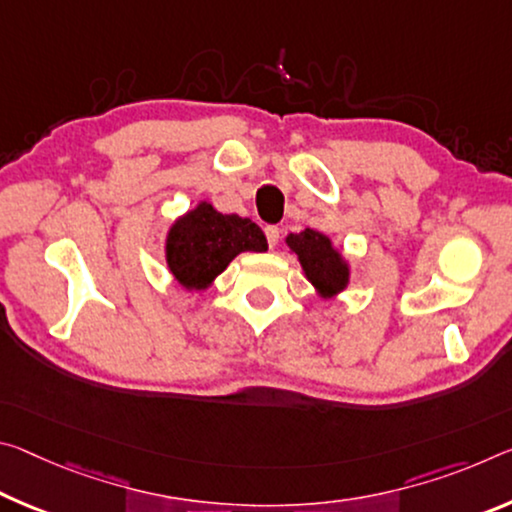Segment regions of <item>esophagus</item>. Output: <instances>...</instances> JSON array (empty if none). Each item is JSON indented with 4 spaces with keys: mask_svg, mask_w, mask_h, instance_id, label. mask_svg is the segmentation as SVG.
I'll use <instances>...</instances> for the list:
<instances>
[{
    "mask_svg": "<svg viewBox=\"0 0 512 512\" xmlns=\"http://www.w3.org/2000/svg\"><path fill=\"white\" fill-rule=\"evenodd\" d=\"M264 234H266V241H269L271 248L280 241V227L278 225H266L264 227Z\"/></svg>",
    "mask_w": 512,
    "mask_h": 512,
    "instance_id": "1",
    "label": "esophagus"
}]
</instances>
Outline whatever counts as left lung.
Listing matches in <instances>:
<instances>
[{
	"label": "left lung",
	"instance_id": "8db88e82",
	"mask_svg": "<svg viewBox=\"0 0 512 512\" xmlns=\"http://www.w3.org/2000/svg\"><path fill=\"white\" fill-rule=\"evenodd\" d=\"M289 248L298 255L307 280L321 291L323 296H332L342 291L348 282V269L342 255L332 248L328 237L307 227L300 234H289Z\"/></svg>",
	"mask_w": 512,
	"mask_h": 512
}]
</instances>
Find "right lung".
<instances>
[{
	"label": "right lung",
	"instance_id": "right-lung-1",
	"mask_svg": "<svg viewBox=\"0 0 512 512\" xmlns=\"http://www.w3.org/2000/svg\"><path fill=\"white\" fill-rule=\"evenodd\" d=\"M243 250H266L264 232L250 218L221 214L212 205L180 218L166 241L170 273L189 289H205Z\"/></svg>",
	"mask_w": 512,
	"mask_h": 512
}]
</instances>
